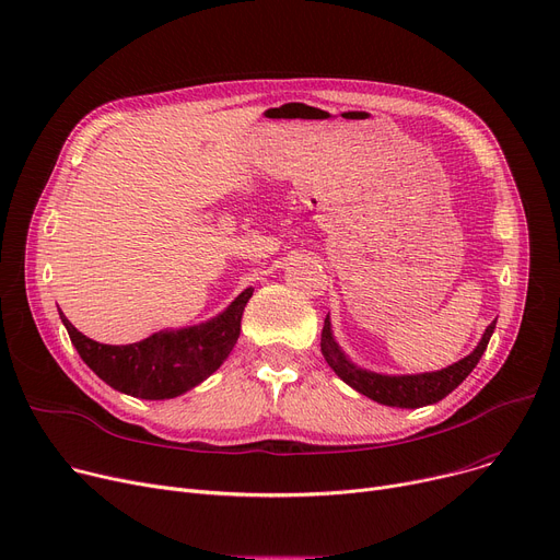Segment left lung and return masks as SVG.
<instances>
[{
    "instance_id": "obj_1",
    "label": "left lung",
    "mask_w": 560,
    "mask_h": 560,
    "mask_svg": "<svg viewBox=\"0 0 560 560\" xmlns=\"http://www.w3.org/2000/svg\"><path fill=\"white\" fill-rule=\"evenodd\" d=\"M497 319L486 329L481 342L472 354L465 357L463 361L438 370V372H424V374H404V376H386V374H376L357 368L347 357L342 354V349L334 340L331 334V322L329 315L325 319V329H322V354H325V361L331 365V370L345 381L347 386L359 390L361 395L384 404V406H399V408H420L435 404L440 399H445L454 388H458L465 376L472 372L483 357V351L488 347V340L494 331Z\"/></svg>"
}]
</instances>
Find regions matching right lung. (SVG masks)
I'll return each instance as SVG.
<instances>
[{"label":"right lung","mask_w":560,"mask_h":560,"mask_svg":"<svg viewBox=\"0 0 560 560\" xmlns=\"http://www.w3.org/2000/svg\"><path fill=\"white\" fill-rule=\"evenodd\" d=\"M254 288L243 290L226 311L203 325L161 331L133 345H102L85 338L61 315L83 363L115 390L140 399H172L209 378L241 336L243 311Z\"/></svg>","instance_id":"add662e5"}]
</instances>
